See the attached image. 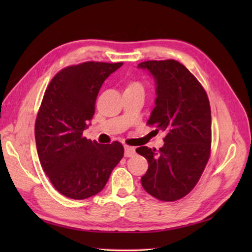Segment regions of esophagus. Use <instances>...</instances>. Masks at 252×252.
Instances as JSON below:
<instances>
[{
    "label": "esophagus",
    "mask_w": 252,
    "mask_h": 252,
    "mask_svg": "<svg viewBox=\"0 0 252 252\" xmlns=\"http://www.w3.org/2000/svg\"><path fill=\"white\" fill-rule=\"evenodd\" d=\"M135 154V148L131 146H125V156L126 157H131Z\"/></svg>",
    "instance_id": "1"
}]
</instances>
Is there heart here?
<instances>
[{"label": "heart", "mask_w": 252, "mask_h": 252, "mask_svg": "<svg viewBox=\"0 0 252 252\" xmlns=\"http://www.w3.org/2000/svg\"><path fill=\"white\" fill-rule=\"evenodd\" d=\"M126 89H140V90H143V87H142V84L140 82L133 81V82L129 83V85H127Z\"/></svg>", "instance_id": "b5f03b06"}]
</instances>
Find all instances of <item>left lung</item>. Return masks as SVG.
<instances>
[{
    "instance_id": "left-lung-1",
    "label": "left lung",
    "mask_w": 252,
    "mask_h": 252,
    "mask_svg": "<svg viewBox=\"0 0 252 252\" xmlns=\"http://www.w3.org/2000/svg\"><path fill=\"white\" fill-rule=\"evenodd\" d=\"M156 84L155 108L147 121L165 133L159 151L141 146L148 170L141 182L149 195L175 201L194 189L211 149V109L206 91L190 71L174 60L138 63Z\"/></svg>"
}]
</instances>
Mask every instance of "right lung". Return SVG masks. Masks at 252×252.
<instances>
[{"label": "right lung", "instance_id": "obj_1", "mask_svg": "<svg viewBox=\"0 0 252 252\" xmlns=\"http://www.w3.org/2000/svg\"><path fill=\"white\" fill-rule=\"evenodd\" d=\"M122 63L87 62L67 67L44 93L34 126L37 156L53 186L71 199L98 194L123 157L119 142L101 145L83 136L100 87Z\"/></svg>", "mask_w": 252, "mask_h": 252}]
</instances>
